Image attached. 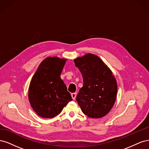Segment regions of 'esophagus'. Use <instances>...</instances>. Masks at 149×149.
<instances>
[{
    "instance_id": "esophagus-1",
    "label": "esophagus",
    "mask_w": 149,
    "mask_h": 149,
    "mask_svg": "<svg viewBox=\"0 0 149 149\" xmlns=\"http://www.w3.org/2000/svg\"><path fill=\"white\" fill-rule=\"evenodd\" d=\"M76 94H77V93H73L71 94V97H72V98H73V100H74L76 99Z\"/></svg>"
}]
</instances>
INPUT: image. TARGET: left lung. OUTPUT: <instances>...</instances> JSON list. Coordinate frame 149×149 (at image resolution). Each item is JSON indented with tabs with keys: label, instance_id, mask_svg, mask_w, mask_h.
Returning a JSON list of instances; mask_svg holds the SVG:
<instances>
[{
	"label": "left lung",
	"instance_id": "left-lung-1",
	"mask_svg": "<svg viewBox=\"0 0 149 149\" xmlns=\"http://www.w3.org/2000/svg\"><path fill=\"white\" fill-rule=\"evenodd\" d=\"M74 62L84 82L76 101L89 118H102L114 104L118 93L115 77L104 63L93 54L76 58Z\"/></svg>",
	"mask_w": 149,
	"mask_h": 149
}]
</instances>
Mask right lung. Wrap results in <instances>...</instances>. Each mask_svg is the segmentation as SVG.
Wrapping results in <instances>:
<instances>
[{
	"instance_id": "right-lung-1",
	"label": "right lung",
	"mask_w": 149,
	"mask_h": 149,
	"mask_svg": "<svg viewBox=\"0 0 149 149\" xmlns=\"http://www.w3.org/2000/svg\"><path fill=\"white\" fill-rule=\"evenodd\" d=\"M66 60L58 57L47 58L40 63L31 80L29 101L35 112L42 118H54L72 101L60 77Z\"/></svg>"
}]
</instances>
